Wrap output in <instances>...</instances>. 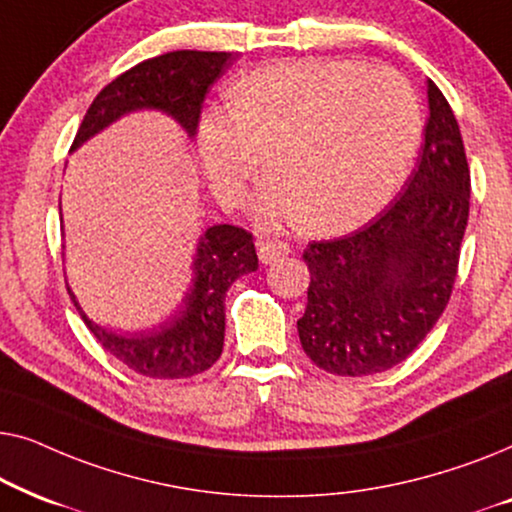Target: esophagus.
<instances>
[{
  "mask_svg": "<svg viewBox=\"0 0 512 512\" xmlns=\"http://www.w3.org/2000/svg\"><path fill=\"white\" fill-rule=\"evenodd\" d=\"M256 251H258V261L265 263V265L275 263L277 258L291 254L289 244H286V242H270V240L256 242Z\"/></svg>",
  "mask_w": 512,
  "mask_h": 512,
  "instance_id": "34e87169",
  "label": "esophagus"
}]
</instances>
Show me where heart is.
Instances as JSON below:
<instances>
[{"label": "heart", "mask_w": 512, "mask_h": 512, "mask_svg": "<svg viewBox=\"0 0 512 512\" xmlns=\"http://www.w3.org/2000/svg\"><path fill=\"white\" fill-rule=\"evenodd\" d=\"M422 139L417 95L389 67L296 60L235 83L228 107L205 111L198 153L223 207H240L265 167L256 200L265 228L345 233L380 212Z\"/></svg>", "instance_id": "obj_1"}]
</instances>
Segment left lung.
Returning <instances> with one entry per match:
<instances>
[{
	"label": "left lung",
	"mask_w": 512,
	"mask_h": 512,
	"mask_svg": "<svg viewBox=\"0 0 512 512\" xmlns=\"http://www.w3.org/2000/svg\"><path fill=\"white\" fill-rule=\"evenodd\" d=\"M422 158L398 200L338 240L305 249L310 268L300 345L326 373L361 377L398 366L450 300L468 223L471 172L445 95L426 81Z\"/></svg>",
	"instance_id": "8db88e82"
}]
</instances>
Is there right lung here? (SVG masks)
I'll list each match as a JSON object with an SVG mask.
<instances>
[{
  "label": "right lung",
  "mask_w": 512,
  "mask_h": 512,
  "mask_svg": "<svg viewBox=\"0 0 512 512\" xmlns=\"http://www.w3.org/2000/svg\"><path fill=\"white\" fill-rule=\"evenodd\" d=\"M235 53L174 51L144 60L118 76L95 97L76 132L72 151L135 111H160L195 137L207 88L233 65ZM258 268L254 240L247 230L216 223L198 237L191 284L177 310L160 324L118 333L95 324L67 284L81 319L111 356L139 375L179 380L212 368L223 352L226 293L230 284Z\"/></svg>",
  "instance_id": "1"
}]
</instances>
